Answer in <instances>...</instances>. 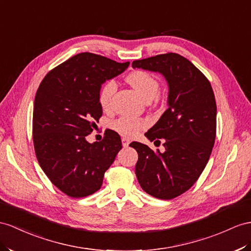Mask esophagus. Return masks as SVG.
Wrapping results in <instances>:
<instances>
[{"label": "esophagus", "instance_id": "obj_1", "mask_svg": "<svg viewBox=\"0 0 251 251\" xmlns=\"http://www.w3.org/2000/svg\"><path fill=\"white\" fill-rule=\"evenodd\" d=\"M129 143H130L129 140H127V139H125V138L122 139V144H123L124 147H128V145H129Z\"/></svg>", "mask_w": 251, "mask_h": 251}]
</instances>
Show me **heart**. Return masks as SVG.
Masks as SVG:
<instances>
[{"label": "heart", "mask_w": 251, "mask_h": 251, "mask_svg": "<svg viewBox=\"0 0 251 251\" xmlns=\"http://www.w3.org/2000/svg\"><path fill=\"white\" fill-rule=\"evenodd\" d=\"M127 81L145 100L155 99L159 91V81L151 74L145 71H136L128 75ZM117 90V85L113 80H109L101 86L99 93V102L102 109H108L111 105V99ZM146 123L141 119L133 117H122L112 123L113 129L121 136L133 138L143 129Z\"/></svg>", "instance_id": "obj_1"}]
</instances>
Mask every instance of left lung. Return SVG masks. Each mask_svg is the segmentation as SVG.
<instances>
[{"instance_id":"obj_1","label":"left lung","mask_w":251,"mask_h":251,"mask_svg":"<svg viewBox=\"0 0 251 251\" xmlns=\"http://www.w3.org/2000/svg\"><path fill=\"white\" fill-rule=\"evenodd\" d=\"M133 69L163 75L169 86L168 109L145 133L164 139V152L132 142L138 151V181L147 194L172 199L188 191L207 165L216 136V102L211 83L184 57L168 53L134 60Z\"/></svg>"}]
</instances>
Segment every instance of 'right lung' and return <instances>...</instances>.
<instances>
[{
	"label": "right lung",
	"instance_id": "1",
	"mask_svg": "<svg viewBox=\"0 0 251 251\" xmlns=\"http://www.w3.org/2000/svg\"><path fill=\"white\" fill-rule=\"evenodd\" d=\"M129 62L80 53L44 77L37 90L33 140L41 169L68 196L91 195L102 184L105 172L122 149L119 134L110 130L100 142L86 137L101 117L99 93L106 80L123 73Z\"/></svg>",
	"mask_w": 251,
	"mask_h": 251
}]
</instances>
